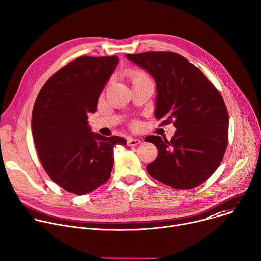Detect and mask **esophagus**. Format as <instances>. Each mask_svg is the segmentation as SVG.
Listing matches in <instances>:
<instances>
[{
	"instance_id": "obj_1",
	"label": "esophagus",
	"mask_w": 261,
	"mask_h": 261,
	"mask_svg": "<svg viewBox=\"0 0 261 261\" xmlns=\"http://www.w3.org/2000/svg\"><path fill=\"white\" fill-rule=\"evenodd\" d=\"M142 144V141L141 140H137V138H129L128 141V146L129 147H135L137 145Z\"/></svg>"
}]
</instances>
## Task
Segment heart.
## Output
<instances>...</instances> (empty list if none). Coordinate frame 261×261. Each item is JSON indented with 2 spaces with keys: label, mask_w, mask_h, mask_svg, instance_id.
Masks as SVG:
<instances>
[{
  "label": "heart",
  "mask_w": 261,
  "mask_h": 261,
  "mask_svg": "<svg viewBox=\"0 0 261 261\" xmlns=\"http://www.w3.org/2000/svg\"><path fill=\"white\" fill-rule=\"evenodd\" d=\"M130 79H131L132 83L137 82V81H142V80H151L150 76L147 73L143 72V71H134V72H132L130 74Z\"/></svg>",
  "instance_id": "b5f03b06"
}]
</instances>
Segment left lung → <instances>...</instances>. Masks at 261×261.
<instances>
[{"instance_id": "left-lung-1", "label": "left lung", "mask_w": 261, "mask_h": 261, "mask_svg": "<svg viewBox=\"0 0 261 261\" xmlns=\"http://www.w3.org/2000/svg\"><path fill=\"white\" fill-rule=\"evenodd\" d=\"M152 74L158 88L156 119L177 129L168 141L145 138L159 151L149 174L167 186L188 190L201 185L219 167L228 146L229 115L221 94L199 69L170 51L127 55Z\"/></svg>"}]
</instances>
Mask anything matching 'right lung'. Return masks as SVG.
<instances>
[{
  "label": "right lung",
  "mask_w": 261,
  "mask_h": 261,
  "mask_svg": "<svg viewBox=\"0 0 261 261\" xmlns=\"http://www.w3.org/2000/svg\"><path fill=\"white\" fill-rule=\"evenodd\" d=\"M118 63L116 56L80 57L42 87L33 106L31 128L40 162L48 176L68 192L88 194L105 184L113 167L119 136L91 132L88 113Z\"/></svg>",
  "instance_id": "right-lung-1"
}]
</instances>
